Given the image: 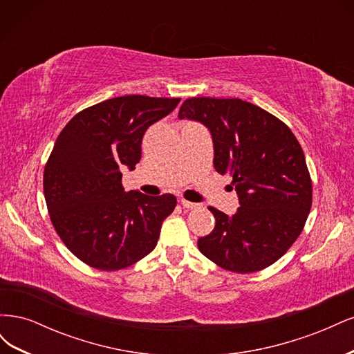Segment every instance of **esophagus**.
Here are the masks:
<instances>
[{"label": "esophagus", "instance_id": "1", "mask_svg": "<svg viewBox=\"0 0 354 354\" xmlns=\"http://www.w3.org/2000/svg\"><path fill=\"white\" fill-rule=\"evenodd\" d=\"M180 202H181V205H183V207H185V208H187V209H194V208H198V207H199V203H196V202H190V201L183 199V198L180 199Z\"/></svg>", "mask_w": 354, "mask_h": 354}]
</instances>
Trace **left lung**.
<instances>
[{
    "label": "left lung",
    "mask_w": 354,
    "mask_h": 354,
    "mask_svg": "<svg viewBox=\"0 0 354 354\" xmlns=\"http://www.w3.org/2000/svg\"><path fill=\"white\" fill-rule=\"evenodd\" d=\"M180 120L205 125L214 143V168L233 177L239 208H216V227L198 239L199 251L234 273L269 267L291 248L312 208V180L301 146L276 116L241 99L192 97Z\"/></svg>",
    "instance_id": "8db88e82"
}]
</instances>
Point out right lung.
<instances>
[{
	"mask_svg": "<svg viewBox=\"0 0 354 354\" xmlns=\"http://www.w3.org/2000/svg\"><path fill=\"white\" fill-rule=\"evenodd\" d=\"M180 99L122 95L81 111L63 128L44 169V196L60 239L81 261L120 270L155 250L174 195L125 192L121 168L142 158L146 130Z\"/></svg>",
	"mask_w": 354,
	"mask_h": 354,
	"instance_id": "right-lung-1",
	"label": "right lung"
}]
</instances>
